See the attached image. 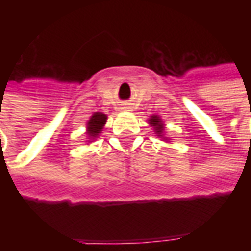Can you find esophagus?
<instances>
[{"label": "esophagus", "instance_id": "1", "mask_svg": "<svg viewBox=\"0 0 251 251\" xmlns=\"http://www.w3.org/2000/svg\"><path fill=\"white\" fill-rule=\"evenodd\" d=\"M124 109H125V110H127V109H129V106H124Z\"/></svg>", "mask_w": 251, "mask_h": 251}]
</instances>
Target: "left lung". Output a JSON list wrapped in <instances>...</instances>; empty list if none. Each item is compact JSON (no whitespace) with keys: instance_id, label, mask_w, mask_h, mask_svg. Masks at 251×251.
I'll return each mask as SVG.
<instances>
[{"instance_id":"obj_1","label":"left lung","mask_w":251,"mask_h":251,"mask_svg":"<svg viewBox=\"0 0 251 251\" xmlns=\"http://www.w3.org/2000/svg\"><path fill=\"white\" fill-rule=\"evenodd\" d=\"M151 124L153 126H156V131H157V134H161V131H163V126H161V121L158 117H152V120H151Z\"/></svg>"}]
</instances>
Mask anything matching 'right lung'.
Here are the masks:
<instances>
[{
    "instance_id": "1",
    "label": "right lung",
    "mask_w": 251,
    "mask_h": 251,
    "mask_svg": "<svg viewBox=\"0 0 251 251\" xmlns=\"http://www.w3.org/2000/svg\"><path fill=\"white\" fill-rule=\"evenodd\" d=\"M106 120H107V117L104 114H102V113H95L91 117V120L88 121V134L91 137L98 136V133H100V130H102Z\"/></svg>"
}]
</instances>
